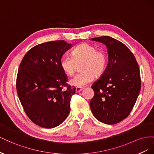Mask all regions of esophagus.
Masks as SVG:
<instances>
[{
	"mask_svg": "<svg viewBox=\"0 0 154 154\" xmlns=\"http://www.w3.org/2000/svg\"><path fill=\"white\" fill-rule=\"evenodd\" d=\"M83 90V87H76V92H80L82 91Z\"/></svg>",
	"mask_w": 154,
	"mask_h": 154,
	"instance_id": "esophagus-1",
	"label": "esophagus"
}]
</instances>
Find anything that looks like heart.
<instances>
[{
    "mask_svg": "<svg viewBox=\"0 0 154 154\" xmlns=\"http://www.w3.org/2000/svg\"><path fill=\"white\" fill-rule=\"evenodd\" d=\"M72 57L64 56L60 60V66L69 76H73L76 70V64L82 62V71L71 79V84L77 87L84 86L91 82L96 76L103 73L106 66L107 59L104 51L96 49L92 45L83 43L74 48L71 52Z\"/></svg>",
    "mask_w": 154,
    "mask_h": 154,
    "instance_id": "1",
    "label": "heart"
}]
</instances>
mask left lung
<instances>
[{
	"instance_id": "1",
	"label": "left lung",
	"mask_w": 154,
	"mask_h": 154,
	"mask_svg": "<svg viewBox=\"0 0 154 154\" xmlns=\"http://www.w3.org/2000/svg\"><path fill=\"white\" fill-rule=\"evenodd\" d=\"M108 49L109 63L92 88L94 96L90 101L92 114L100 122L114 125L125 119L136 103L141 90L138 63L124 44L110 36L91 38Z\"/></svg>"
}]
</instances>
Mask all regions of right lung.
<instances>
[{"label":"right lung","instance_id":"add662e5","mask_svg":"<svg viewBox=\"0 0 154 154\" xmlns=\"http://www.w3.org/2000/svg\"><path fill=\"white\" fill-rule=\"evenodd\" d=\"M71 48L64 40L40 44L27 51L20 64L16 84L18 97L27 116L41 127H57L69 114L76 90L67 83L60 60Z\"/></svg>","mask_w":154,"mask_h":154}]
</instances>
